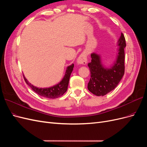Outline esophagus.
I'll return each mask as SVG.
<instances>
[{"mask_svg": "<svg viewBox=\"0 0 147 147\" xmlns=\"http://www.w3.org/2000/svg\"><path fill=\"white\" fill-rule=\"evenodd\" d=\"M87 62V55L86 53H82L77 59V63L79 65H86Z\"/></svg>", "mask_w": 147, "mask_h": 147, "instance_id": "esophagus-1", "label": "esophagus"}]
</instances>
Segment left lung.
Returning <instances> with one entry per match:
<instances>
[{
	"instance_id": "8db88e82",
	"label": "left lung",
	"mask_w": 147,
	"mask_h": 147,
	"mask_svg": "<svg viewBox=\"0 0 147 147\" xmlns=\"http://www.w3.org/2000/svg\"><path fill=\"white\" fill-rule=\"evenodd\" d=\"M118 54L116 60L110 68L101 63V57L96 53L91 54L92 61L88 64L91 78L88 83V90L96 96H104L112 91L120 82L125 74V48L126 41L121 34L118 41Z\"/></svg>"
}]
</instances>
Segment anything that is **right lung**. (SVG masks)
<instances>
[{
    "instance_id": "add662e5",
    "label": "right lung",
    "mask_w": 147,
    "mask_h": 147,
    "mask_svg": "<svg viewBox=\"0 0 147 147\" xmlns=\"http://www.w3.org/2000/svg\"><path fill=\"white\" fill-rule=\"evenodd\" d=\"M73 68H74L73 63L72 65L68 66L67 68V70H66V72L63 79L61 80L59 84L55 85V86L51 87H49V88H38L36 87H35L33 86V85H32L30 83L28 82V80L26 79L24 76H23L26 84L35 93L38 94L39 95L41 96L48 98L54 99V98H57L62 96L63 94L67 92L70 75L73 71Z\"/></svg>"
}]
</instances>
